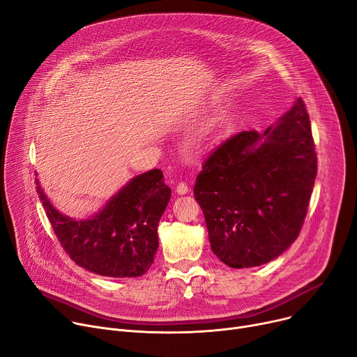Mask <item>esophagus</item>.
Instances as JSON below:
<instances>
[{"label":"esophagus","mask_w":357,"mask_h":357,"mask_svg":"<svg viewBox=\"0 0 357 357\" xmlns=\"http://www.w3.org/2000/svg\"><path fill=\"white\" fill-rule=\"evenodd\" d=\"M188 191H189V188H188V185L185 182H179L176 185V192L179 195H185V194H188Z\"/></svg>","instance_id":"1"}]
</instances>
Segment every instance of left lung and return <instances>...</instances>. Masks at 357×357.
Here are the masks:
<instances>
[{"instance_id":"obj_1","label":"left lung","mask_w":357,"mask_h":357,"mask_svg":"<svg viewBox=\"0 0 357 357\" xmlns=\"http://www.w3.org/2000/svg\"><path fill=\"white\" fill-rule=\"evenodd\" d=\"M316 174L301 99L263 133L244 130L225 140L205 159L194 186L213 254L232 268L281 255L303 227Z\"/></svg>"}]
</instances>
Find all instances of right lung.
Listing matches in <instances>:
<instances>
[{
  "instance_id": "right-lung-1",
  "label": "right lung",
  "mask_w": 357,
  "mask_h": 357,
  "mask_svg": "<svg viewBox=\"0 0 357 357\" xmlns=\"http://www.w3.org/2000/svg\"><path fill=\"white\" fill-rule=\"evenodd\" d=\"M47 218L68 257L90 273L106 277H140L152 266L158 224L171 199L162 171L132 178L105 206L86 220L64 215L54 208L36 179Z\"/></svg>"
}]
</instances>
